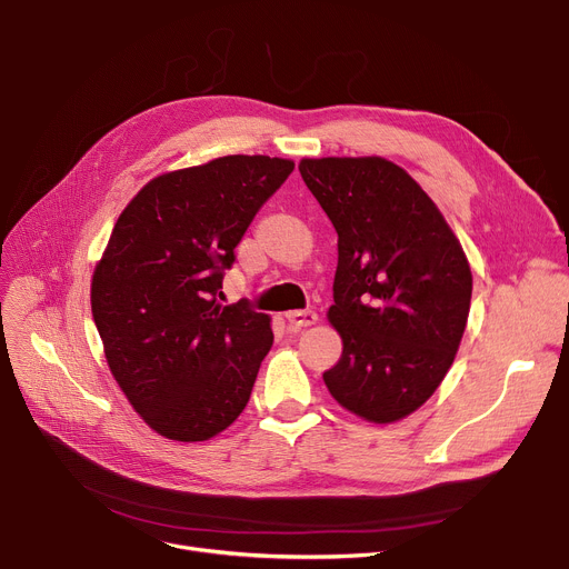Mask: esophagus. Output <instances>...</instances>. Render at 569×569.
Wrapping results in <instances>:
<instances>
[{"mask_svg":"<svg viewBox=\"0 0 569 569\" xmlns=\"http://www.w3.org/2000/svg\"><path fill=\"white\" fill-rule=\"evenodd\" d=\"M286 320L292 330H302V327H311L318 322V313L309 311V309L307 311H288Z\"/></svg>","mask_w":569,"mask_h":569,"instance_id":"obj_1","label":"esophagus"}]
</instances>
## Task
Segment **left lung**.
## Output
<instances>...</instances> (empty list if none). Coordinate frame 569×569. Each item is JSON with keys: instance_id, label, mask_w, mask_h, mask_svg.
<instances>
[{"instance_id": "8db88e82", "label": "left lung", "mask_w": 569, "mask_h": 569, "mask_svg": "<svg viewBox=\"0 0 569 569\" xmlns=\"http://www.w3.org/2000/svg\"><path fill=\"white\" fill-rule=\"evenodd\" d=\"M300 172L339 234L327 318L343 352L322 380L362 420H403L455 362L472 295L468 258L436 202L397 163L302 159Z\"/></svg>"}]
</instances>
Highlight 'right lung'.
Masks as SVG:
<instances>
[{
  "mask_svg": "<svg viewBox=\"0 0 569 569\" xmlns=\"http://www.w3.org/2000/svg\"><path fill=\"white\" fill-rule=\"evenodd\" d=\"M288 159L221 157L147 182L119 214L92 277L108 367L157 433L198 442L249 403L274 335L247 300L223 307V272Z\"/></svg>",
  "mask_w": 569,
  "mask_h": 569,
  "instance_id": "right-lung-1",
  "label": "right lung"
}]
</instances>
